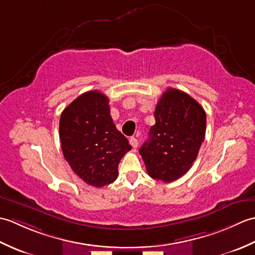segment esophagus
I'll use <instances>...</instances> for the list:
<instances>
[{"label":"esophagus","instance_id":"esophagus-1","mask_svg":"<svg viewBox=\"0 0 255 255\" xmlns=\"http://www.w3.org/2000/svg\"><path fill=\"white\" fill-rule=\"evenodd\" d=\"M129 143H130V145L133 149H136L138 147V140L134 137H131L130 139H129Z\"/></svg>","mask_w":255,"mask_h":255}]
</instances>
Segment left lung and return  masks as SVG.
Returning a JSON list of instances; mask_svg holds the SVG:
<instances>
[{"instance_id": "8db88e82", "label": "left lung", "mask_w": 255, "mask_h": 255, "mask_svg": "<svg viewBox=\"0 0 255 255\" xmlns=\"http://www.w3.org/2000/svg\"><path fill=\"white\" fill-rule=\"evenodd\" d=\"M155 124L139 153L148 174L170 183L183 176L196 160L206 132V113L180 90L167 89L154 111Z\"/></svg>"}]
</instances>
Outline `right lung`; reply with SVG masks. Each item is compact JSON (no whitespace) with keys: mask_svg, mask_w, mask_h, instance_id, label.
Instances as JSON below:
<instances>
[{"mask_svg":"<svg viewBox=\"0 0 255 255\" xmlns=\"http://www.w3.org/2000/svg\"><path fill=\"white\" fill-rule=\"evenodd\" d=\"M108 103L99 91L85 92L64 108L59 124L64 159L81 180L94 187L116 180L119 162L131 149L113 123Z\"/></svg>","mask_w":255,"mask_h":255,"instance_id":"right-lung-1","label":"right lung"}]
</instances>
